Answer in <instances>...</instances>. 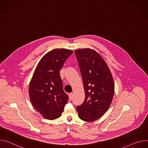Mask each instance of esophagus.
<instances>
[{
  "label": "esophagus",
  "instance_id": "obj_1",
  "mask_svg": "<svg viewBox=\"0 0 148 148\" xmlns=\"http://www.w3.org/2000/svg\"><path fill=\"white\" fill-rule=\"evenodd\" d=\"M69 99L70 100H71L72 98H73V93H69Z\"/></svg>",
  "mask_w": 148,
  "mask_h": 148
}]
</instances>
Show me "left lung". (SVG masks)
Returning a JSON list of instances; mask_svg holds the SVG:
<instances>
[{
  "mask_svg": "<svg viewBox=\"0 0 148 148\" xmlns=\"http://www.w3.org/2000/svg\"><path fill=\"white\" fill-rule=\"evenodd\" d=\"M75 54L86 93L83 103L76 109L80 119L93 122L100 118L112 103L114 95L113 78L108 65L96 51L79 49Z\"/></svg>",
  "mask_w": 148,
  "mask_h": 148,
  "instance_id": "8db88e82",
  "label": "left lung"
}]
</instances>
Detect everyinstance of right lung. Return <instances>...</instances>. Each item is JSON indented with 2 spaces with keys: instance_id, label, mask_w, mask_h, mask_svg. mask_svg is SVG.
Returning <instances> with one entry per match:
<instances>
[{
  "instance_id": "obj_1",
  "label": "right lung",
  "mask_w": 148,
  "mask_h": 148,
  "mask_svg": "<svg viewBox=\"0 0 148 148\" xmlns=\"http://www.w3.org/2000/svg\"><path fill=\"white\" fill-rule=\"evenodd\" d=\"M73 51L53 49L38 62L29 85V96L34 108L44 118L60 117L69 97L63 90L60 71Z\"/></svg>"
}]
</instances>
